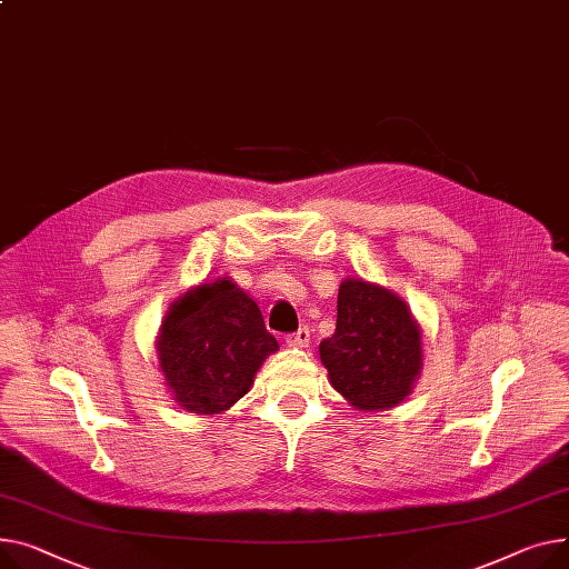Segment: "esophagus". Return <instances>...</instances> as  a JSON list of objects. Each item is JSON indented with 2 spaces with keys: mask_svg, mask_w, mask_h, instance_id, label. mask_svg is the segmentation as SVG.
Returning a JSON list of instances; mask_svg holds the SVG:
<instances>
[{
  "mask_svg": "<svg viewBox=\"0 0 569 569\" xmlns=\"http://www.w3.org/2000/svg\"><path fill=\"white\" fill-rule=\"evenodd\" d=\"M286 343L290 348H309V343H311V329L309 327H299L295 333L286 336Z\"/></svg>",
  "mask_w": 569,
  "mask_h": 569,
  "instance_id": "obj_1",
  "label": "esophagus"
}]
</instances>
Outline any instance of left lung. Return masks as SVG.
Instances as JSON below:
<instances>
[{
	"label": "left lung",
	"mask_w": 569,
	"mask_h": 569,
	"mask_svg": "<svg viewBox=\"0 0 569 569\" xmlns=\"http://www.w3.org/2000/svg\"><path fill=\"white\" fill-rule=\"evenodd\" d=\"M329 380L357 409L402 402L421 372V329L393 292L346 279L338 290L336 331L320 343Z\"/></svg>",
	"instance_id": "1"
}]
</instances>
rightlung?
<instances>
[{"mask_svg":"<svg viewBox=\"0 0 569 569\" xmlns=\"http://www.w3.org/2000/svg\"><path fill=\"white\" fill-rule=\"evenodd\" d=\"M277 350L256 301L229 279L180 297L158 338L160 366L178 405L203 416L238 402Z\"/></svg>","mask_w":569,"mask_h":569,"instance_id":"obj_1","label":"right lung"}]
</instances>
